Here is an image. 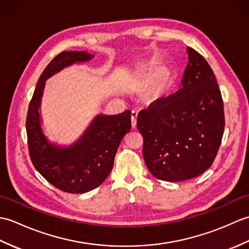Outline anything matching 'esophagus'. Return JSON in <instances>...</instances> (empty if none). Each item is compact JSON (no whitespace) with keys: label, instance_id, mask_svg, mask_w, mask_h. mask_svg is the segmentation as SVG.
I'll return each mask as SVG.
<instances>
[{"label":"esophagus","instance_id":"1","mask_svg":"<svg viewBox=\"0 0 249 249\" xmlns=\"http://www.w3.org/2000/svg\"><path fill=\"white\" fill-rule=\"evenodd\" d=\"M137 116H138V111L137 110L131 111V125H133V127H135L137 125Z\"/></svg>","mask_w":249,"mask_h":249}]
</instances>
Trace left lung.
<instances>
[{"instance_id": "obj_1", "label": "left lung", "mask_w": 249, "mask_h": 249, "mask_svg": "<svg viewBox=\"0 0 249 249\" xmlns=\"http://www.w3.org/2000/svg\"><path fill=\"white\" fill-rule=\"evenodd\" d=\"M182 88L141 110L137 128L143 158L155 178L168 182L200 176L212 166L225 129L224 103L212 68L187 48Z\"/></svg>"}]
</instances>
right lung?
<instances>
[{
	"label": "right lung",
	"instance_id": "obj_1",
	"mask_svg": "<svg viewBox=\"0 0 249 249\" xmlns=\"http://www.w3.org/2000/svg\"><path fill=\"white\" fill-rule=\"evenodd\" d=\"M86 51L57 54L41 73L26 115V135L31 160L47 181L62 192L83 194L98 187L112 170L123 137L131 127L129 110L116 115L99 114L72 145L57 146L46 138L40 126L39 107L46 80L73 63L87 62Z\"/></svg>",
	"mask_w": 249,
	"mask_h": 249
}]
</instances>
